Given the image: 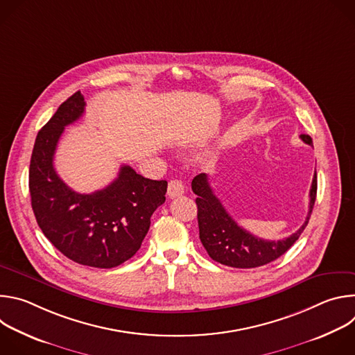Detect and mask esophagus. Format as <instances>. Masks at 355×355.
Segmentation results:
<instances>
[{
    "instance_id": "34e87169",
    "label": "esophagus",
    "mask_w": 355,
    "mask_h": 355,
    "mask_svg": "<svg viewBox=\"0 0 355 355\" xmlns=\"http://www.w3.org/2000/svg\"><path fill=\"white\" fill-rule=\"evenodd\" d=\"M185 192V187L181 181L178 180H173L168 182V188H167V195L170 198H175V196H180Z\"/></svg>"
}]
</instances>
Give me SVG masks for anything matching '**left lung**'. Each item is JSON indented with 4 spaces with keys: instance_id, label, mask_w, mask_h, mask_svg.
Segmentation results:
<instances>
[{
    "instance_id": "8db88e82",
    "label": "left lung",
    "mask_w": 355,
    "mask_h": 355,
    "mask_svg": "<svg viewBox=\"0 0 355 355\" xmlns=\"http://www.w3.org/2000/svg\"><path fill=\"white\" fill-rule=\"evenodd\" d=\"M300 139L312 146V139L308 135H300ZM192 191L198 195V226L199 239L212 260L233 268H256L266 266L278 257L299 239L305 230L316 200L318 175L315 173L312 188L309 192V214L308 218L293 234L284 240H264L252 236L250 232L240 227L233 218L226 212L220 199L214 193L207 174H199L192 180Z\"/></svg>"
}]
</instances>
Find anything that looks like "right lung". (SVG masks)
I'll return each mask as SVG.
<instances>
[{"instance_id": "obj_1", "label": "right lung", "mask_w": 355, "mask_h": 355, "mask_svg": "<svg viewBox=\"0 0 355 355\" xmlns=\"http://www.w3.org/2000/svg\"><path fill=\"white\" fill-rule=\"evenodd\" d=\"M85 111L84 96L73 94L39 130L29 166V192L39 227L60 252L81 266L114 268L132 259L164 204L167 181L148 180L122 166L107 188L78 193L53 167L64 128Z\"/></svg>"}]
</instances>
